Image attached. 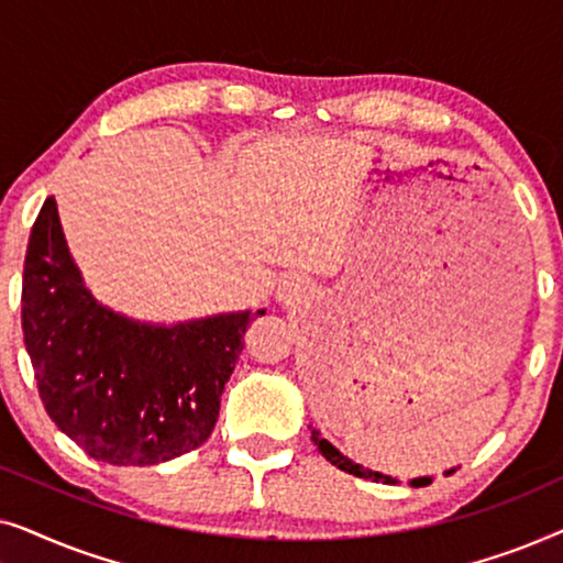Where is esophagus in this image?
Listing matches in <instances>:
<instances>
[{"instance_id":"1","label":"esophagus","mask_w":563,"mask_h":563,"mask_svg":"<svg viewBox=\"0 0 563 563\" xmlns=\"http://www.w3.org/2000/svg\"><path fill=\"white\" fill-rule=\"evenodd\" d=\"M299 291H302V282H299V279H289V282H284V287H282V299H287V302H289V299L291 297H297L299 295Z\"/></svg>"}]
</instances>
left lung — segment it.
<instances>
[{
  "label": "left lung",
  "mask_w": 563,
  "mask_h": 563,
  "mask_svg": "<svg viewBox=\"0 0 563 563\" xmlns=\"http://www.w3.org/2000/svg\"><path fill=\"white\" fill-rule=\"evenodd\" d=\"M312 441H314V445H318V451L322 453V456H325L333 466L341 468V472H349L353 476H361V479L397 484V479H391V476L379 474V472H372V468H364L361 464H356V461H351L349 456H343V453L338 451L333 443H328L325 438L318 433V430H312ZM445 474H453V468H451V472H445ZM430 482H433V479H430V476H420V479H412L410 484H412V487H426V484H430Z\"/></svg>",
  "instance_id": "obj_1"
}]
</instances>
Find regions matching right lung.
<instances>
[{"label":"right lung","instance_id":"right-lung-1","mask_svg":"<svg viewBox=\"0 0 563 563\" xmlns=\"http://www.w3.org/2000/svg\"><path fill=\"white\" fill-rule=\"evenodd\" d=\"M225 312L151 325L84 287L48 197L22 272V333L51 420L91 459L153 466L210 438L251 320Z\"/></svg>","mask_w":563,"mask_h":563}]
</instances>
